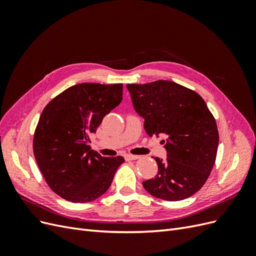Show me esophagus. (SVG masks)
Instances as JSON below:
<instances>
[{
    "mask_svg": "<svg viewBox=\"0 0 256 256\" xmlns=\"http://www.w3.org/2000/svg\"><path fill=\"white\" fill-rule=\"evenodd\" d=\"M125 159H126L127 161H132V160H136V159H138V156H136V154H125Z\"/></svg>",
    "mask_w": 256,
    "mask_h": 256,
    "instance_id": "esophagus-1",
    "label": "esophagus"
}]
</instances>
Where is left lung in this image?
Here are the masks:
<instances>
[{
    "mask_svg": "<svg viewBox=\"0 0 256 256\" xmlns=\"http://www.w3.org/2000/svg\"><path fill=\"white\" fill-rule=\"evenodd\" d=\"M136 111L150 136L162 134L168 158H154L158 173L145 190L164 200H182L206 182L219 144L216 122L198 92L172 81L127 84Z\"/></svg>",
    "mask_w": 256,
    "mask_h": 256,
    "instance_id": "obj_1",
    "label": "left lung"
}]
</instances>
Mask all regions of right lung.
Returning <instances> with one entry per match:
<instances>
[{"label":"right lung","instance_id":"add662e5","mask_svg":"<svg viewBox=\"0 0 256 256\" xmlns=\"http://www.w3.org/2000/svg\"><path fill=\"white\" fill-rule=\"evenodd\" d=\"M122 99V84L81 83L46 106L34 132L33 152L46 182L60 198L88 203L109 189L125 159L92 150L90 136Z\"/></svg>","mask_w":256,"mask_h":256}]
</instances>
